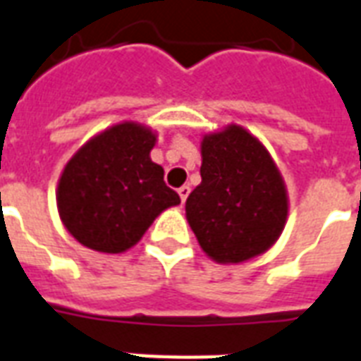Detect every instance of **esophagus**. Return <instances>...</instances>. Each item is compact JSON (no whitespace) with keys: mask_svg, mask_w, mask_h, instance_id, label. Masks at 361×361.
Instances as JSON below:
<instances>
[{"mask_svg":"<svg viewBox=\"0 0 361 361\" xmlns=\"http://www.w3.org/2000/svg\"><path fill=\"white\" fill-rule=\"evenodd\" d=\"M178 193H180V199H181V202H185V201H188L189 193H191V188H189V185H183V188H180V189H178Z\"/></svg>","mask_w":361,"mask_h":361,"instance_id":"1","label":"esophagus"}]
</instances>
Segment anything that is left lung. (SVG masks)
Here are the masks:
<instances>
[{
  "label": "left lung",
  "mask_w": 361,
  "mask_h": 361,
  "mask_svg": "<svg viewBox=\"0 0 361 361\" xmlns=\"http://www.w3.org/2000/svg\"><path fill=\"white\" fill-rule=\"evenodd\" d=\"M201 185L185 214L201 248L220 264L266 252L281 235L289 201L266 147L241 126L208 133L201 143Z\"/></svg>",
  "instance_id": "1"
}]
</instances>
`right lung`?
<instances>
[{"mask_svg":"<svg viewBox=\"0 0 361 361\" xmlns=\"http://www.w3.org/2000/svg\"><path fill=\"white\" fill-rule=\"evenodd\" d=\"M157 135L135 122L109 128L66 162L57 207L68 233L84 247L118 255L140 241L154 218L180 204L164 170L149 153Z\"/></svg>","mask_w":361,"mask_h":361,"instance_id":"right-lung-1","label":"right lung"}]
</instances>
